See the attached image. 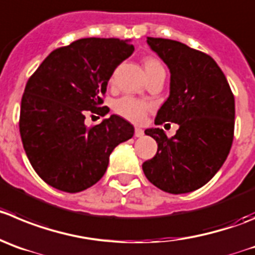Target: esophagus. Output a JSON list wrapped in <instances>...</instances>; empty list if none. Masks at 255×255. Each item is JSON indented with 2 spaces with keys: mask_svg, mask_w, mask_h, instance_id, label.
Segmentation results:
<instances>
[{
  "mask_svg": "<svg viewBox=\"0 0 255 255\" xmlns=\"http://www.w3.org/2000/svg\"><path fill=\"white\" fill-rule=\"evenodd\" d=\"M144 134V130L142 129V128H138V127H135L134 129V135L135 137H142V135Z\"/></svg>",
  "mask_w": 255,
  "mask_h": 255,
  "instance_id": "1",
  "label": "esophagus"
}]
</instances>
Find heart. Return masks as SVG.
I'll list each match as a JSON object with an SVG mask.
<instances>
[{"instance_id": "obj_1", "label": "heart", "mask_w": 255, "mask_h": 255, "mask_svg": "<svg viewBox=\"0 0 255 255\" xmlns=\"http://www.w3.org/2000/svg\"><path fill=\"white\" fill-rule=\"evenodd\" d=\"M143 68L144 71L147 74V78L153 77L154 74H157L158 71L165 70L162 66V64L160 63V60H157L154 58H146L143 60ZM114 75H112L111 82H113ZM151 109V104L146 101H142V99L133 98L129 95H126L122 97L118 101H116L114 103V111L118 116L123 117L125 120L129 121L132 123H142L146 120L147 113Z\"/></svg>"}]
</instances>
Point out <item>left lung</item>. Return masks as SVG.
Here are the masks:
<instances>
[{
    "instance_id": "1",
    "label": "left lung",
    "mask_w": 255,
    "mask_h": 255,
    "mask_svg": "<svg viewBox=\"0 0 255 255\" xmlns=\"http://www.w3.org/2000/svg\"><path fill=\"white\" fill-rule=\"evenodd\" d=\"M147 44L171 73L170 97L154 123H177L178 129L173 137L161 128L144 130L156 139L157 153L142 168L162 191L186 194L208 184L227 160L234 138V94L205 52L161 37H147Z\"/></svg>"
}]
</instances>
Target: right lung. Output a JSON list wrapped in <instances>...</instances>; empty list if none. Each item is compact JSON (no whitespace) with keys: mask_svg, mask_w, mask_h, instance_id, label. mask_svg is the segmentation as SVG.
Listing matches in <instances>:
<instances>
[{"mask_svg":"<svg viewBox=\"0 0 255 255\" xmlns=\"http://www.w3.org/2000/svg\"><path fill=\"white\" fill-rule=\"evenodd\" d=\"M133 51L120 39H80L50 52L28 78L18 128L31 166L47 185L70 194L93 186L112 151L133 137V126L116 114L99 125L84 123L89 111L108 113V80Z\"/></svg>","mask_w":255,"mask_h":255,"instance_id":"add662e5","label":"right lung"}]
</instances>
